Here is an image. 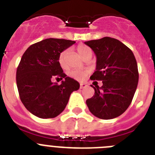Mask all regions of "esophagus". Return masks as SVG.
Segmentation results:
<instances>
[{
  "label": "esophagus",
  "instance_id": "34e87169",
  "mask_svg": "<svg viewBox=\"0 0 155 155\" xmlns=\"http://www.w3.org/2000/svg\"><path fill=\"white\" fill-rule=\"evenodd\" d=\"M87 87V84H84V83H81L80 84V87L81 88H84V87Z\"/></svg>",
  "mask_w": 155,
  "mask_h": 155
}]
</instances>
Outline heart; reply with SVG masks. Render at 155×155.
Instances as JSON below:
<instances>
[{
	"mask_svg": "<svg viewBox=\"0 0 155 155\" xmlns=\"http://www.w3.org/2000/svg\"><path fill=\"white\" fill-rule=\"evenodd\" d=\"M77 51L79 55L83 58L84 56H86L88 53H91V48L88 47L87 46L84 44L79 45L78 47H77ZM68 54V50H65L64 51H62L59 56V63L61 65L62 68H65L66 67V58H67V56ZM87 72L86 71H82V70H72L69 72V75L71 77H72L73 78L76 79L78 81H82L84 80V78L87 75Z\"/></svg>",
	"mask_w": 155,
	"mask_h": 155,
	"instance_id": "obj_1",
	"label": "heart"
}]
</instances>
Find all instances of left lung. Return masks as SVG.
<instances>
[{
    "instance_id": "left-lung-1",
    "label": "left lung",
    "mask_w": 155,
    "mask_h": 155,
    "mask_svg": "<svg viewBox=\"0 0 155 155\" xmlns=\"http://www.w3.org/2000/svg\"><path fill=\"white\" fill-rule=\"evenodd\" d=\"M96 56V69L91 80L102 81V86L91 85L94 94L86 101L90 112L99 119L118 117L130 105L137 87L139 74L134 53L120 40L110 37L84 42Z\"/></svg>"
}]
</instances>
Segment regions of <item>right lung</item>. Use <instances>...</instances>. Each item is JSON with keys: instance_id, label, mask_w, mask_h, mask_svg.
<instances>
[{"instance_id": "obj_1", "label": "right lung", "mask_w": 155, "mask_h": 155, "mask_svg": "<svg viewBox=\"0 0 155 155\" xmlns=\"http://www.w3.org/2000/svg\"><path fill=\"white\" fill-rule=\"evenodd\" d=\"M63 39H46L25 50L16 72V83L21 102L31 114L42 119L61 114L74 91L80 84L64 73L59 63L61 53L74 43ZM54 78L64 80L59 86Z\"/></svg>"}]
</instances>
